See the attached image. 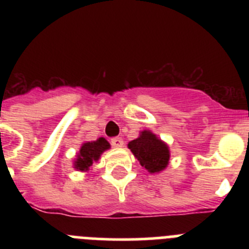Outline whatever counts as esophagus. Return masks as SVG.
I'll list each match as a JSON object with an SVG mask.
<instances>
[{
  "instance_id": "1",
  "label": "esophagus",
  "mask_w": 249,
  "mask_h": 249,
  "mask_svg": "<svg viewBox=\"0 0 249 249\" xmlns=\"http://www.w3.org/2000/svg\"><path fill=\"white\" fill-rule=\"evenodd\" d=\"M111 143L114 148H121L123 146V140L121 137H114L111 140Z\"/></svg>"
}]
</instances>
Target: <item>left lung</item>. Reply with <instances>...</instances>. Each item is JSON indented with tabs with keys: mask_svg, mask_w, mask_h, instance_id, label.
I'll return each instance as SVG.
<instances>
[{
	"mask_svg": "<svg viewBox=\"0 0 249 249\" xmlns=\"http://www.w3.org/2000/svg\"><path fill=\"white\" fill-rule=\"evenodd\" d=\"M128 148L149 173L160 172L168 166V146L151 131L141 132L140 137L129 142Z\"/></svg>",
	"mask_w": 249,
	"mask_h": 249,
	"instance_id": "obj_1",
	"label": "left lung"
}]
</instances>
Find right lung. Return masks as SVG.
I'll return each instance as SVG.
<instances>
[{
    "label": "right lung",
    "mask_w": 249,
    "mask_h": 249,
    "mask_svg": "<svg viewBox=\"0 0 249 249\" xmlns=\"http://www.w3.org/2000/svg\"><path fill=\"white\" fill-rule=\"evenodd\" d=\"M109 147H111L109 143L103 137L98 138L97 141H93V142H85L81 146L77 158L74 160L73 167L77 171H82V172L89 171L93 162H97L101 155L107 151Z\"/></svg>",
    "instance_id": "1"
}]
</instances>
